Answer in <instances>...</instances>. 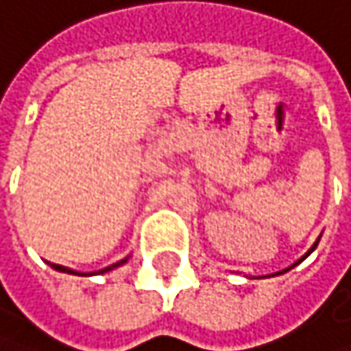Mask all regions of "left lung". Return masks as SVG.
<instances>
[{
    "label": "left lung",
    "mask_w": 351,
    "mask_h": 351,
    "mask_svg": "<svg viewBox=\"0 0 351 351\" xmlns=\"http://www.w3.org/2000/svg\"><path fill=\"white\" fill-rule=\"evenodd\" d=\"M317 243H319V239H317V241H315V243H313V245H311V249H309V252H307V254H305V256H302V258H300V260H296V262H294V264H292V266H288V269H283V271H279V273H275V275H283V273H288V271H292V269H294V266H296V264H300V262H302V260H305V258H307V256H309V254H311V252H313V249H315V247H317ZM275 275H269V277H275Z\"/></svg>",
    "instance_id": "obj_1"
}]
</instances>
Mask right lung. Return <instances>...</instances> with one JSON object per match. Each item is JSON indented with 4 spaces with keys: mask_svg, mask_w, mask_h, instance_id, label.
I'll list each match as a JSON object with an SVG mask.
<instances>
[{
    "mask_svg": "<svg viewBox=\"0 0 351 351\" xmlns=\"http://www.w3.org/2000/svg\"><path fill=\"white\" fill-rule=\"evenodd\" d=\"M130 258V256H128ZM128 258H123V260H119V262H114V264H110V266H106V269H102V271H97L95 275H104V273H108V271H112V269H119V266H123L125 262H128ZM55 271H59V273H70V275H80V277H87V275H93V273H78V271H72V269H68V266H61V264H51Z\"/></svg>",
    "mask_w": 351,
    "mask_h": 351,
    "instance_id": "add662e5",
    "label": "right lung"
}]
</instances>
